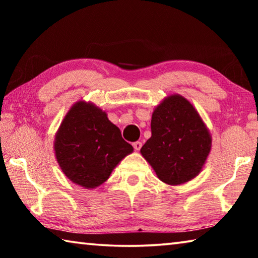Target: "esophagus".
I'll use <instances>...</instances> for the list:
<instances>
[{
    "mask_svg": "<svg viewBox=\"0 0 258 258\" xmlns=\"http://www.w3.org/2000/svg\"><path fill=\"white\" fill-rule=\"evenodd\" d=\"M133 147H134L135 150L139 151L140 149H141V147H142V142H140V141L134 142V143H133Z\"/></svg>",
    "mask_w": 258,
    "mask_h": 258,
    "instance_id": "1",
    "label": "esophagus"
}]
</instances>
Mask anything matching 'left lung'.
I'll return each instance as SVG.
<instances>
[{
    "label": "left lung",
    "instance_id": "obj_1",
    "mask_svg": "<svg viewBox=\"0 0 258 258\" xmlns=\"http://www.w3.org/2000/svg\"><path fill=\"white\" fill-rule=\"evenodd\" d=\"M211 147V133L198 111L182 95L173 94L152 112L151 138L141 155L160 181L178 185L198 175Z\"/></svg>",
    "mask_w": 258,
    "mask_h": 258
}]
</instances>
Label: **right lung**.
<instances>
[{
  "mask_svg": "<svg viewBox=\"0 0 258 258\" xmlns=\"http://www.w3.org/2000/svg\"><path fill=\"white\" fill-rule=\"evenodd\" d=\"M55 158L69 180L86 189L106 182L119 161L133 152L120 130L95 104L78 101L61 123Z\"/></svg>",
  "mask_w": 258,
  "mask_h": 258,
  "instance_id": "1",
  "label": "right lung"
}]
</instances>
